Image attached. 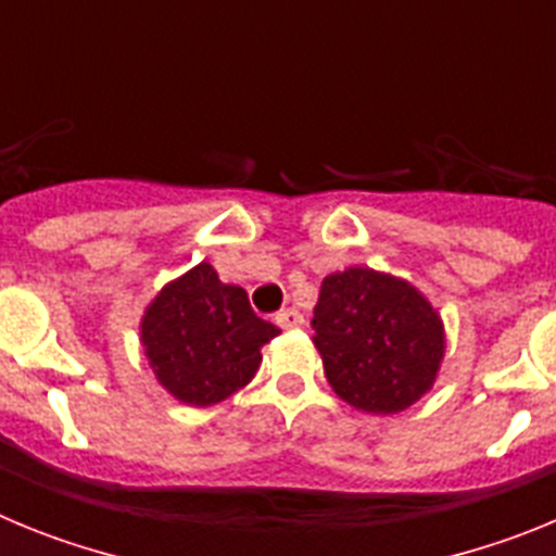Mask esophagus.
<instances>
[{
    "mask_svg": "<svg viewBox=\"0 0 556 556\" xmlns=\"http://www.w3.org/2000/svg\"><path fill=\"white\" fill-rule=\"evenodd\" d=\"M275 323L281 328H298L303 326V314L298 308H281V312L275 314Z\"/></svg>",
    "mask_w": 556,
    "mask_h": 556,
    "instance_id": "obj_1",
    "label": "esophagus"
}]
</instances>
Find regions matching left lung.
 Returning <instances> with one entry per match:
<instances>
[{
	"instance_id": "1",
	"label": "left lung",
	"mask_w": 556,
	"mask_h": 556,
	"mask_svg": "<svg viewBox=\"0 0 556 556\" xmlns=\"http://www.w3.org/2000/svg\"><path fill=\"white\" fill-rule=\"evenodd\" d=\"M312 328L328 384L372 415H395L420 401L445 351L440 314L424 294L370 267L328 275Z\"/></svg>"
}]
</instances>
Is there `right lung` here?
Listing matches in <instances>:
<instances>
[{
	"instance_id": "1",
	"label": "right lung",
	"mask_w": 556,
	"mask_h": 556,
	"mask_svg": "<svg viewBox=\"0 0 556 556\" xmlns=\"http://www.w3.org/2000/svg\"><path fill=\"white\" fill-rule=\"evenodd\" d=\"M278 333L250 308L248 292L219 281L208 262L166 283L141 320L152 372L191 406L242 390L262 365V345Z\"/></svg>"
}]
</instances>
